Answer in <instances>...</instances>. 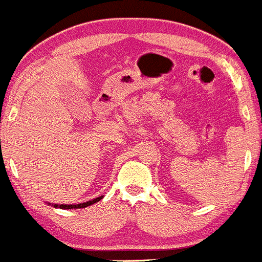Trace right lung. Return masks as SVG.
Here are the masks:
<instances>
[{
  "instance_id": "1",
  "label": "right lung",
  "mask_w": 262,
  "mask_h": 262,
  "mask_svg": "<svg viewBox=\"0 0 262 262\" xmlns=\"http://www.w3.org/2000/svg\"><path fill=\"white\" fill-rule=\"evenodd\" d=\"M103 198V195L101 196H97V198L92 199L90 202H84V203H79V204H51V203H48L49 206H53L54 208H60V209H78V208H85V207H90L92 204L97 203V202H99L101 199Z\"/></svg>"
}]
</instances>
